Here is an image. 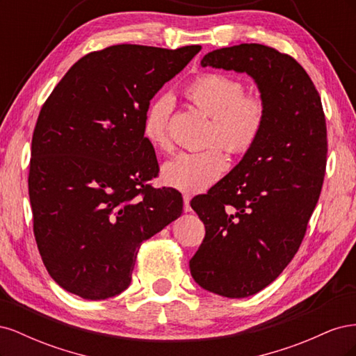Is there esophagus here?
Wrapping results in <instances>:
<instances>
[{
    "instance_id": "1",
    "label": "esophagus",
    "mask_w": 356,
    "mask_h": 356,
    "mask_svg": "<svg viewBox=\"0 0 356 356\" xmlns=\"http://www.w3.org/2000/svg\"><path fill=\"white\" fill-rule=\"evenodd\" d=\"M190 200H191V196H190V195H184V211H186V212H191Z\"/></svg>"
}]
</instances>
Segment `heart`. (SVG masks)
<instances>
[{"mask_svg": "<svg viewBox=\"0 0 356 356\" xmlns=\"http://www.w3.org/2000/svg\"><path fill=\"white\" fill-rule=\"evenodd\" d=\"M184 96L211 117L208 144L200 152H181L161 166L168 186L184 193H200L213 186L229 168L232 154H246L257 145L266 124L267 106L260 95L245 93V84L218 72L200 74L184 88ZM172 99L166 95L149 102L143 118V135L154 148L170 147ZM220 145L218 146V144Z\"/></svg>", "mask_w": 356, "mask_h": 356, "instance_id": "b5f03b06", "label": "heart"}]
</instances>
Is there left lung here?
Wrapping results in <instances>:
<instances>
[{"mask_svg": "<svg viewBox=\"0 0 356 356\" xmlns=\"http://www.w3.org/2000/svg\"><path fill=\"white\" fill-rule=\"evenodd\" d=\"M200 63L250 74L267 106L257 145L191 200L207 230L190 260L193 279L213 294L243 298L272 284L305 238L325 175V114L305 68L273 47L245 42Z\"/></svg>", "mask_w": 356, "mask_h": 356, "instance_id": "8db88e82", "label": "left lung"}]
</instances>
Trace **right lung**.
Segmentation results:
<instances>
[{
    "label": "right lung",
    "mask_w": 356,
    "mask_h": 356,
    "mask_svg": "<svg viewBox=\"0 0 356 356\" xmlns=\"http://www.w3.org/2000/svg\"><path fill=\"white\" fill-rule=\"evenodd\" d=\"M200 46L117 44L83 56L40 111L29 200L49 275L68 293L104 300L131 285L141 243L182 213L175 188H154V147L143 135L153 96Z\"/></svg>",
    "instance_id": "obj_1"
}]
</instances>
